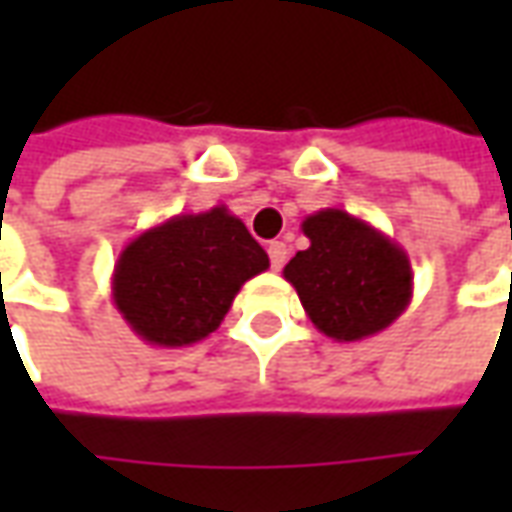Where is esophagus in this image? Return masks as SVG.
<instances>
[{
  "instance_id": "1",
  "label": "esophagus",
  "mask_w": 512,
  "mask_h": 512,
  "mask_svg": "<svg viewBox=\"0 0 512 512\" xmlns=\"http://www.w3.org/2000/svg\"><path fill=\"white\" fill-rule=\"evenodd\" d=\"M268 257H271V268L279 271V268L285 266V260H288V246L282 244V241H271L268 244Z\"/></svg>"
}]
</instances>
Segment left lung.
Segmentation results:
<instances>
[{"instance_id": "left-lung-1", "label": "left lung", "mask_w": 512, "mask_h": 512, "mask_svg": "<svg viewBox=\"0 0 512 512\" xmlns=\"http://www.w3.org/2000/svg\"><path fill=\"white\" fill-rule=\"evenodd\" d=\"M301 230L310 246L285 266L315 329L337 343H356L406 312L414 274L406 249L343 208L310 213Z\"/></svg>"}]
</instances>
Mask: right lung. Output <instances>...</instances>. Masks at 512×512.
<instances>
[{"label":"right lung","instance_id":"add662e5","mask_svg":"<svg viewBox=\"0 0 512 512\" xmlns=\"http://www.w3.org/2000/svg\"><path fill=\"white\" fill-rule=\"evenodd\" d=\"M268 268L246 224L216 205L139 233L112 271V301L128 329L158 348H186L219 329L244 282Z\"/></svg>","mask_w":512,"mask_h":512}]
</instances>
